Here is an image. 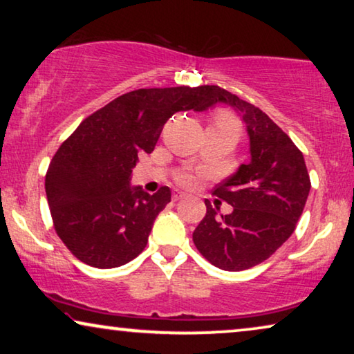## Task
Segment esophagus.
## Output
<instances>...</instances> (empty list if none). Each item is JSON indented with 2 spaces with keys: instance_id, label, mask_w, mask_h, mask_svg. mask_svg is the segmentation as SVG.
<instances>
[{
  "instance_id": "1",
  "label": "esophagus",
  "mask_w": 354,
  "mask_h": 354,
  "mask_svg": "<svg viewBox=\"0 0 354 354\" xmlns=\"http://www.w3.org/2000/svg\"><path fill=\"white\" fill-rule=\"evenodd\" d=\"M182 198H185V193H182V192L172 193V201H178V200H182Z\"/></svg>"
}]
</instances>
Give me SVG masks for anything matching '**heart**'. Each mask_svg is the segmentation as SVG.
<instances>
[{
  "label": "heart",
  "mask_w": 354,
  "mask_h": 354,
  "mask_svg": "<svg viewBox=\"0 0 354 354\" xmlns=\"http://www.w3.org/2000/svg\"><path fill=\"white\" fill-rule=\"evenodd\" d=\"M214 122L224 124V125H230V127H234V129L239 130L236 120L232 118L230 114H227V113H219V114H217L216 119H214ZM193 180H195V178H193L192 174H180V176L177 177V182L182 183V185H192Z\"/></svg>",
  "instance_id": "1"
}]
</instances>
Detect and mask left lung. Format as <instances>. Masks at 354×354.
Returning a JSON list of instances; mask_svg holds the SVG:
<instances>
[{
	"mask_svg": "<svg viewBox=\"0 0 354 354\" xmlns=\"http://www.w3.org/2000/svg\"><path fill=\"white\" fill-rule=\"evenodd\" d=\"M203 91L207 106L227 103L240 111L250 135V162L212 192L234 211L216 216L205 200L206 216L193 232L195 246L212 266L236 272L261 264L290 239L311 180L303 153L268 114L217 85H203Z\"/></svg>",
	"mask_w": 354,
	"mask_h": 354,
	"instance_id": "8db88e82",
	"label": "left lung"
}]
</instances>
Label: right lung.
Instances as JSON below:
<instances>
[{"label":"right lung","instance_id":"add662e5","mask_svg":"<svg viewBox=\"0 0 354 354\" xmlns=\"http://www.w3.org/2000/svg\"><path fill=\"white\" fill-rule=\"evenodd\" d=\"M203 86L140 88L90 114L53 156L45 190L53 225L82 263L113 269L137 258L169 201L130 187L138 154L151 153L164 124L178 111H203Z\"/></svg>","mask_w":354,"mask_h":354}]
</instances>
